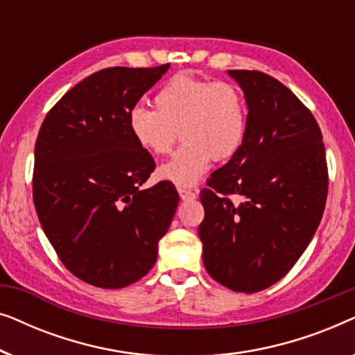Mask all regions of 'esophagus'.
Listing matches in <instances>:
<instances>
[{"label": "esophagus", "instance_id": "1", "mask_svg": "<svg viewBox=\"0 0 355 355\" xmlns=\"http://www.w3.org/2000/svg\"><path fill=\"white\" fill-rule=\"evenodd\" d=\"M178 192H179V197H181L182 200H193V198L197 197L196 192L189 191V189H184V187H179Z\"/></svg>", "mask_w": 355, "mask_h": 355}]
</instances>
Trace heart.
<instances>
[{"mask_svg":"<svg viewBox=\"0 0 355 355\" xmlns=\"http://www.w3.org/2000/svg\"><path fill=\"white\" fill-rule=\"evenodd\" d=\"M155 110L134 106L128 124L135 142L153 155L182 145L159 168V176L179 187L196 186L211 159L234 157L245 139L247 103L239 87L225 80L174 76L153 98Z\"/></svg>","mask_w":355,"mask_h":355,"instance_id":"heart-1","label":"heart"}]
</instances>
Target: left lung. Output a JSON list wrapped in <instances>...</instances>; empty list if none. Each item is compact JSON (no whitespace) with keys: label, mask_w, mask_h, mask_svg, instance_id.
Returning a JSON list of instances; mask_svg holds the SVG:
<instances>
[{"label":"left lung","mask_w":355,"mask_h":355,"mask_svg":"<svg viewBox=\"0 0 355 355\" xmlns=\"http://www.w3.org/2000/svg\"><path fill=\"white\" fill-rule=\"evenodd\" d=\"M227 74L245 95V139L200 192L198 236L208 275L252 294L283 278L307 249L327 203L328 166L317 121L288 87L260 71Z\"/></svg>","instance_id":"1"}]
</instances>
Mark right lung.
<instances>
[{"label": "right lung", "instance_id": "add662e5", "mask_svg": "<svg viewBox=\"0 0 355 355\" xmlns=\"http://www.w3.org/2000/svg\"><path fill=\"white\" fill-rule=\"evenodd\" d=\"M169 64L108 67L48 111L35 142L33 203L72 275L119 289L152 270L179 196L169 181L140 189L155 169L129 130V111Z\"/></svg>", "mask_w": 355, "mask_h": 355}]
</instances>
